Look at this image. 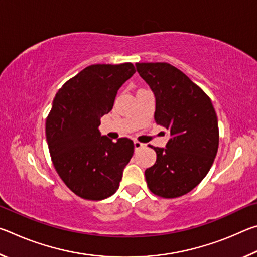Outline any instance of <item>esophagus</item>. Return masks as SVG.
Segmentation results:
<instances>
[{
  "instance_id": "esophagus-1",
  "label": "esophagus",
  "mask_w": 257,
  "mask_h": 257,
  "mask_svg": "<svg viewBox=\"0 0 257 257\" xmlns=\"http://www.w3.org/2000/svg\"><path fill=\"white\" fill-rule=\"evenodd\" d=\"M134 145H135V150H139V149H142V147H144L145 145L143 144V143H141V142H138V141H135L134 142Z\"/></svg>"
}]
</instances>
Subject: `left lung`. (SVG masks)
Returning <instances> with one entry per match:
<instances>
[{
    "label": "left lung",
    "mask_w": 257,
    "mask_h": 257,
    "mask_svg": "<svg viewBox=\"0 0 257 257\" xmlns=\"http://www.w3.org/2000/svg\"><path fill=\"white\" fill-rule=\"evenodd\" d=\"M156 99L155 122L170 130L167 147H154L156 162L146 169L154 195L176 198L193 190L210 171L219 147V125L205 92L167 62L136 63Z\"/></svg>",
    "instance_id": "1"
}]
</instances>
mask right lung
Masks as SVG:
<instances>
[{
	"mask_svg": "<svg viewBox=\"0 0 257 257\" xmlns=\"http://www.w3.org/2000/svg\"><path fill=\"white\" fill-rule=\"evenodd\" d=\"M135 72L130 62L92 64L69 79L53 99L45 128L51 159L62 181L81 198L112 196L134 154L132 139L113 142L101 136L98 125Z\"/></svg>",
	"mask_w": 257,
	"mask_h": 257,
	"instance_id": "obj_1",
	"label": "right lung"
}]
</instances>
